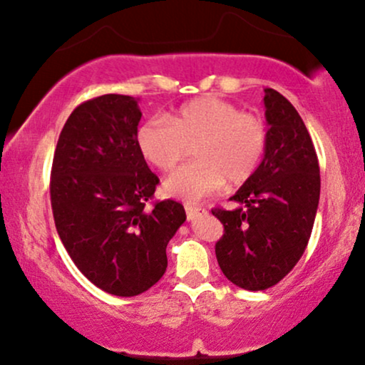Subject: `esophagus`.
I'll list each match as a JSON object with an SVG mask.
<instances>
[{"label": "esophagus", "mask_w": 365, "mask_h": 365, "mask_svg": "<svg viewBox=\"0 0 365 365\" xmlns=\"http://www.w3.org/2000/svg\"><path fill=\"white\" fill-rule=\"evenodd\" d=\"M185 211H187V217H188V220H195L197 216L204 215V212H206V209L197 207V206H190V204H187Z\"/></svg>", "instance_id": "esophagus-1"}]
</instances>
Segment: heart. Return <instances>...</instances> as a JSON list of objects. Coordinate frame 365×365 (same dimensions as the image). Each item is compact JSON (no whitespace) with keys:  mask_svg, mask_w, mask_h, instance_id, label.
<instances>
[{"mask_svg":"<svg viewBox=\"0 0 365 365\" xmlns=\"http://www.w3.org/2000/svg\"><path fill=\"white\" fill-rule=\"evenodd\" d=\"M266 145V121L216 96L192 99L166 121L153 118L137 130L142 158L165 173L177 168L188 149L195 148L197 161L165 182L166 194L188 202L220 190L226 180L230 185L247 182L257 170Z\"/></svg>","mask_w":365,"mask_h":365,"instance_id":"heart-1","label":"heart"}]
</instances>
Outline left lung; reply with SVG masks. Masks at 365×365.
Listing matches in <instances>:
<instances>
[{"label": "left lung", "instance_id": "1", "mask_svg": "<svg viewBox=\"0 0 365 365\" xmlns=\"http://www.w3.org/2000/svg\"><path fill=\"white\" fill-rule=\"evenodd\" d=\"M267 145L255 173L232 197L238 207L212 209L225 226L216 259L244 290L273 287L302 257L319 206V163L312 139L292 103L264 89Z\"/></svg>", "mask_w": 365, "mask_h": 365}]
</instances>
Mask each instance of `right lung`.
<instances>
[{
	"label": "right lung",
	"instance_id": "1",
	"mask_svg": "<svg viewBox=\"0 0 365 365\" xmlns=\"http://www.w3.org/2000/svg\"><path fill=\"white\" fill-rule=\"evenodd\" d=\"M139 99L104 94L63 127L51 170V207L66 252L89 282L118 297L149 290L168 266L183 221L175 200L148 207L159 178L137 148Z\"/></svg>",
	"mask_w": 365,
	"mask_h": 365
}]
</instances>
